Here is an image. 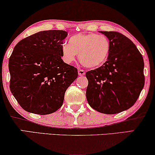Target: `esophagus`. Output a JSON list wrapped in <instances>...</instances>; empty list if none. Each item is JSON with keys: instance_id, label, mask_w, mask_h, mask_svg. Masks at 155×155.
<instances>
[{"instance_id": "1", "label": "esophagus", "mask_w": 155, "mask_h": 155, "mask_svg": "<svg viewBox=\"0 0 155 155\" xmlns=\"http://www.w3.org/2000/svg\"><path fill=\"white\" fill-rule=\"evenodd\" d=\"M84 74H85V72L82 69H78V75L80 76H82V75H84Z\"/></svg>"}]
</instances>
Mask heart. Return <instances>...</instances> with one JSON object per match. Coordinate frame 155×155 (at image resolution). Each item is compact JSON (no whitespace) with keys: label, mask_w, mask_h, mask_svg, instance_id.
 I'll list each match as a JSON object with an SVG mask.
<instances>
[{"label":"heart","mask_w":155,"mask_h":155,"mask_svg":"<svg viewBox=\"0 0 155 155\" xmlns=\"http://www.w3.org/2000/svg\"><path fill=\"white\" fill-rule=\"evenodd\" d=\"M111 44L104 36L94 33H79L69 39L68 44L61 48L63 61L71 63L76 54L82 65L88 68H97L104 65L109 58Z\"/></svg>","instance_id":"obj_1"}]
</instances>
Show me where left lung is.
I'll list each match as a JSON object with an SVG mask.
<instances>
[{
	"label": "left lung",
	"instance_id": "left-lung-1",
	"mask_svg": "<svg viewBox=\"0 0 155 155\" xmlns=\"http://www.w3.org/2000/svg\"><path fill=\"white\" fill-rule=\"evenodd\" d=\"M100 32L109 39L111 50L104 65L85 74L87 100L100 113L118 114L133 107L143 89V58L126 36L117 31Z\"/></svg>",
	"mask_w": 155,
	"mask_h": 155
}]
</instances>
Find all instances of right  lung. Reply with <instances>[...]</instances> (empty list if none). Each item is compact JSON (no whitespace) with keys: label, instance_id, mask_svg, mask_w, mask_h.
Returning a JSON list of instances; mask_svg holds the SVG:
<instances>
[{"label":"right lung","instance_id":"right-lung-1","mask_svg":"<svg viewBox=\"0 0 155 155\" xmlns=\"http://www.w3.org/2000/svg\"><path fill=\"white\" fill-rule=\"evenodd\" d=\"M63 30L41 31L18 42L9 58L10 89L27 112L46 115L63 105L78 69L61 59Z\"/></svg>","mask_w":155,"mask_h":155}]
</instances>
